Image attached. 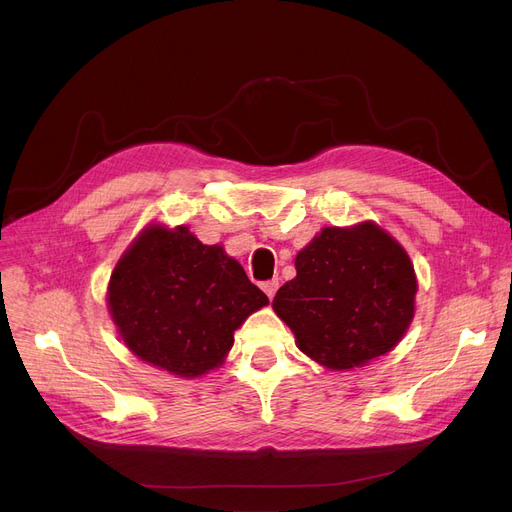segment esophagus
Returning a JSON list of instances; mask_svg holds the SVG:
<instances>
[{
    "label": "esophagus",
    "instance_id": "obj_1",
    "mask_svg": "<svg viewBox=\"0 0 512 512\" xmlns=\"http://www.w3.org/2000/svg\"><path fill=\"white\" fill-rule=\"evenodd\" d=\"M278 286H280V282L278 280H267V282H263L261 284V288H263V292L267 294V297H274V294H276V290H278Z\"/></svg>",
    "mask_w": 512,
    "mask_h": 512
}]
</instances>
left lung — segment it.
Listing matches in <instances>:
<instances>
[{
  "label": "left lung",
  "instance_id": "8db88e82",
  "mask_svg": "<svg viewBox=\"0 0 512 512\" xmlns=\"http://www.w3.org/2000/svg\"><path fill=\"white\" fill-rule=\"evenodd\" d=\"M294 267L297 278L276 292L272 307L299 351L321 367H363L407 334L415 317V267L382 226L367 220L321 228Z\"/></svg>",
  "mask_w": 512,
  "mask_h": 512
}]
</instances>
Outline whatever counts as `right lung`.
<instances>
[{
	"label": "right lung",
	"instance_id": "1",
	"mask_svg": "<svg viewBox=\"0 0 512 512\" xmlns=\"http://www.w3.org/2000/svg\"><path fill=\"white\" fill-rule=\"evenodd\" d=\"M267 303L222 245H203L186 226L143 228L107 284L128 351L184 380L224 365L234 332Z\"/></svg>",
	"mask_w": 512,
	"mask_h": 512
}]
</instances>
